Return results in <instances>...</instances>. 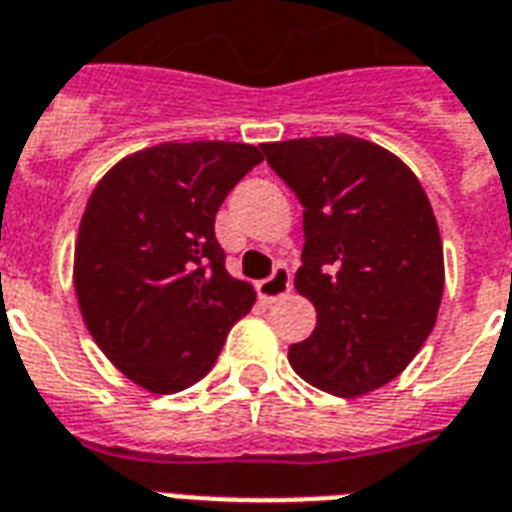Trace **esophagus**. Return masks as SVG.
I'll return each mask as SVG.
<instances>
[{
	"label": "esophagus",
	"mask_w": 512,
	"mask_h": 512,
	"mask_svg": "<svg viewBox=\"0 0 512 512\" xmlns=\"http://www.w3.org/2000/svg\"><path fill=\"white\" fill-rule=\"evenodd\" d=\"M292 290V279H290V271L284 268V265H276V271L263 279V282L257 284V292H260V298L265 303H273V300L284 298V295H290Z\"/></svg>",
	"instance_id": "obj_1"
}]
</instances>
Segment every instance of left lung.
<instances>
[{
	"label": "left lung",
	"instance_id": "8db88e82",
	"mask_svg": "<svg viewBox=\"0 0 512 512\" xmlns=\"http://www.w3.org/2000/svg\"><path fill=\"white\" fill-rule=\"evenodd\" d=\"M303 206L295 290L317 327L290 346L300 378L338 397L389 384L419 354L443 298V241L424 187L395 152L349 134L263 144Z\"/></svg>",
	"mask_w": 512,
	"mask_h": 512
}]
</instances>
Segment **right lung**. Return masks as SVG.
<instances>
[{
	"label": "right lung",
	"mask_w": 512,
	"mask_h": 512,
	"mask_svg": "<svg viewBox=\"0 0 512 512\" xmlns=\"http://www.w3.org/2000/svg\"><path fill=\"white\" fill-rule=\"evenodd\" d=\"M263 152L241 142H163L99 179L74 244L88 333L136 386L169 395L212 370L255 287L225 271L214 217Z\"/></svg>",
	"instance_id": "1"
}]
</instances>
